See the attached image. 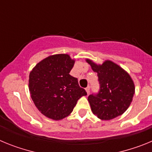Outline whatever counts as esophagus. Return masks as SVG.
Listing matches in <instances>:
<instances>
[{"label": "esophagus", "mask_w": 152, "mask_h": 152, "mask_svg": "<svg viewBox=\"0 0 152 152\" xmlns=\"http://www.w3.org/2000/svg\"><path fill=\"white\" fill-rule=\"evenodd\" d=\"M85 91H86V92L88 93V94H90V87H89V86H88V88H85Z\"/></svg>", "instance_id": "1"}]
</instances>
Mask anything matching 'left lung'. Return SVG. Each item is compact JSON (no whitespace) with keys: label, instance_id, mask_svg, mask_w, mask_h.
<instances>
[{"label":"left lung","instance_id":"left-lung-1","mask_svg":"<svg viewBox=\"0 0 152 152\" xmlns=\"http://www.w3.org/2000/svg\"><path fill=\"white\" fill-rule=\"evenodd\" d=\"M93 71L97 73L100 90L88 96L91 110L103 120L120 116L129 107L135 94L131 77L122 68L111 61L96 64L87 59Z\"/></svg>","mask_w":152,"mask_h":152}]
</instances>
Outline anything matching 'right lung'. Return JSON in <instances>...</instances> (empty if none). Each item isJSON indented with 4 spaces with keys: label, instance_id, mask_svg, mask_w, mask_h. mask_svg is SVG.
<instances>
[{
    "label": "right lung",
    "instance_id": "1",
    "mask_svg": "<svg viewBox=\"0 0 152 152\" xmlns=\"http://www.w3.org/2000/svg\"><path fill=\"white\" fill-rule=\"evenodd\" d=\"M74 64L68 55H54L39 62L29 74L32 100L46 117L64 119L73 111L77 100L87 95L77 78L69 75Z\"/></svg>",
    "mask_w": 152,
    "mask_h": 152
}]
</instances>
